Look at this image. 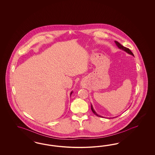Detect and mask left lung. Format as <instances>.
I'll return each mask as SVG.
<instances>
[{
    "instance_id": "left-lung-1",
    "label": "left lung",
    "mask_w": 155,
    "mask_h": 155,
    "mask_svg": "<svg viewBox=\"0 0 155 155\" xmlns=\"http://www.w3.org/2000/svg\"><path fill=\"white\" fill-rule=\"evenodd\" d=\"M115 44H116V45H117V47L119 48V49H122L123 51H125V52H127V53H128V54H131L132 56H134V54L132 53V52L130 51V49H128V48H126V47H123V45H122L119 42H117V41H115ZM91 110H92V111L93 112L94 114L95 115H97V117H102L101 116H100V115H99L98 114H97V113H96L95 111V110H94V108L93 107V106H92V104H91Z\"/></svg>"
}]
</instances>
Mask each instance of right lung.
Here are the masks:
<instances>
[{
  "mask_svg": "<svg viewBox=\"0 0 155 155\" xmlns=\"http://www.w3.org/2000/svg\"><path fill=\"white\" fill-rule=\"evenodd\" d=\"M72 93H73V91H71V94H72Z\"/></svg>",
  "mask_w": 155,
  "mask_h": 155,
  "instance_id": "right-lung-1",
  "label": "right lung"
}]
</instances>
